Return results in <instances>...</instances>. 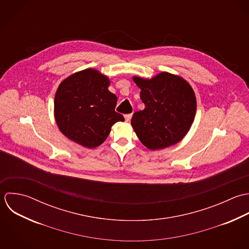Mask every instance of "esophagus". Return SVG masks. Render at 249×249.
<instances>
[{"instance_id":"esophagus-1","label":"esophagus","mask_w":249,"mask_h":249,"mask_svg":"<svg viewBox=\"0 0 249 249\" xmlns=\"http://www.w3.org/2000/svg\"><path fill=\"white\" fill-rule=\"evenodd\" d=\"M131 117H132V114H127L124 116V119H125V122H129L131 120Z\"/></svg>"}]
</instances>
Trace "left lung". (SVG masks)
<instances>
[{"label":"left lung","instance_id":"obj_1","mask_svg":"<svg viewBox=\"0 0 249 249\" xmlns=\"http://www.w3.org/2000/svg\"><path fill=\"white\" fill-rule=\"evenodd\" d=\"M145 109L135 112L131 125L139 140L150 150L179 142L188 132L196 114V97L191 86L179 76L161 72L152 79L138 76Z\"/></svg>","mask_w":249,"mask_h":249}]
</instances>
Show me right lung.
<instances>
[{
    "mask_svg": "<svg viewBox=\"0 0 249 249\" xmlns=\"http://www.w3.org/2000/svg\"><path fill=\"white\" fill-rule=\"evenodd\" d=\"M110 81L99 71L87 69L60 84L54 101L55 120L69 139L86 148L101 145L123 115L115 111L117 96L109 91Z\"/></svg>",
    "mask_w": 249,
    "mask_h": 249,
    "instance_id": "1",
    "label": "right lung"
}]
</instances>
